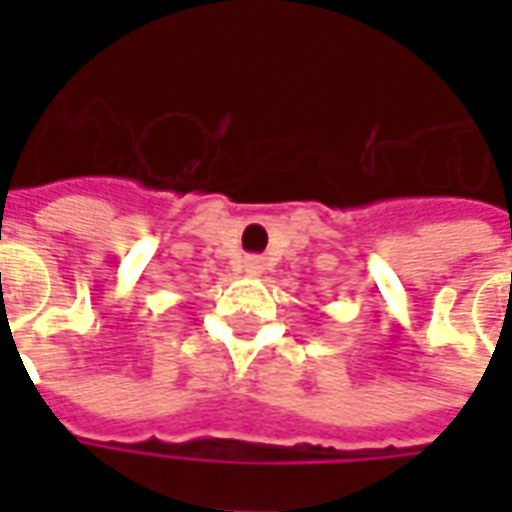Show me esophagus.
<instances>
[{"label": "esophagus", "instance_id": "34e87169", "mask_svg": "<svg viewBox=\"0 0 512 512\" xmlns=\"http://www.w3.org/2000/svg\"><path fill=\"white\" fill-rule=\"evenodd\" d=\"M244 274H249V277H260L263 271H266V260L263 257H244Z\"/></svg>", "mask_w": 512, "mask_h": 512}]
</instances>
